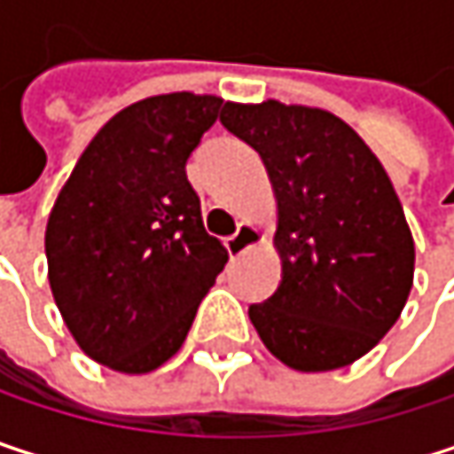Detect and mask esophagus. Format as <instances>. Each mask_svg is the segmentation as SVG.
Listing matches in <instances>:
<instances>
[{"label":"esophagus","instance_id":"esophagus-1","mask_svg":"<svg viewBox=\"0 0 454 454\" xmlns=\"http://www.w3.org/2000/svg\"><path fill=\"white\" fill-rule=\"evenodd\" d=\"M260 241H262V233H260V228L252 226V223H239L236 233L226 239V249L231 257H239V254H244L247 249L257 247Z\"/></svg>","mask_w":454,"mask_h":454}]
</instances>
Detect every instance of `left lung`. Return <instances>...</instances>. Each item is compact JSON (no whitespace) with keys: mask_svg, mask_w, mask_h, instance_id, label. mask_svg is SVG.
Returning <instances> with one entry per match:
<instances>
[{"mask_svg":"<svg viewBox=\"0 0 454 454\" xmlns=\"http://www.w3.org/2000/svg\"><path fill=\"white\" fill-rule=\"evenodd\" d=\"M221 123L262 157L278 202L281 284L249 305L252 325L294 371L355 363L397 323L412 286L415 247L384 165L316 107L228 102Z\"/></svg>","mask_w":454,"mask_h":454,"instance_id":"obj_1","label":"left lung"}]
</instances>
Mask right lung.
Segmentation results:
<instances>
[{
	"instance_id": "right-lung-1",
	"label": "right lung",
	"mask_w": 454,
	"mask_h": 454,
	"mask_svg": "<svg viewBox=\"0 0 454 454\" xmlns=\"http://www.w3.org/2000/svg\"><path fill=\"white\" fill-rule=\"evenodd\" d=\"M221 97L160 94L91 138L46 223L54 302L78 347L121 373L170 360L228 262L202 223L186 160Z\"/></svg>"
}]
</instances>
